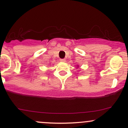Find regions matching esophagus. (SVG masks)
<instances>
[{
  "mask_svg": "<svg viewBox=\"0 0 128 128\" xmlns=\"http://www.w3.org/2000/svg\"><path fill=\"white\" fill-rule=\"evenodd\" d=\"M60 62H64L66 61V59H60Z\"/></svg>",
  "mask_w": 128,
  "mask_h": 128,
  "instance_id": "esophagus-1",
  "label": "esophagus"
}]
</instances>
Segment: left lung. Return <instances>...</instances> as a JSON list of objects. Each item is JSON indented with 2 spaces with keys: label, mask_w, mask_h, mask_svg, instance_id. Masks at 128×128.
<instances>
[{
  "label": "left lung",
  "mask_w": 128,
  "mask_h": 128,
  "mask_svg": "<svg viewBox=\"0 0 128 128\" xmlns=\"http://www.w3.org/2000/svg\"><path fill=\"white\" fill-rule=\"evenodd\" d=\"M77 67L78 68V67H79V66H78V65H77Z\"/></svg>",
  "instance_id": "obj_1"
}]
</instances>
